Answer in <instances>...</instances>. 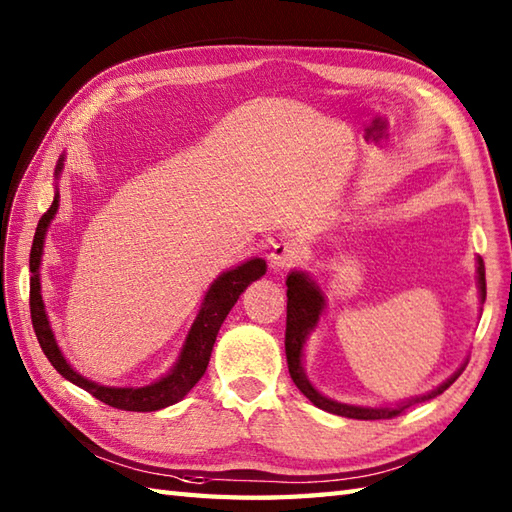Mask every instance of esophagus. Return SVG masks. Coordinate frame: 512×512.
Listing matches in <instances>:
<instances>
[{
  "label": "esophagus",
  "mask_w": 512,
  "mask_h": 512,
  "mask_svg": "<svg viewBox=\"0 0 512 512\" xmlns=\"http://www.w3.org/2000/svg\"><path fill=\"white\" fill-rule=\"evenodd\" d=\"M270 266L275 270H288L301 259V248L295 242H279L270 250Z\"/></svg>",
  "instance_id": "esophagus-1"
}]
</instances>
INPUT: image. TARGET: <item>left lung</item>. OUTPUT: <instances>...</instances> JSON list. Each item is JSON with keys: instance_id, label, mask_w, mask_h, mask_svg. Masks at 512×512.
<instances>
[{"instance_id": "8db88e82", "label": "left lung", "mask_w": 512, "mask_h": 512, "mask_svg": "<svg viewBox=\"0 0 512 512\" xmlns=\"http://www.w3.org/2000/svg\"><path fill=\"white\" fill-rule=\"evenodd\" d=\"M477 284H480V299L484 303L486 299V273H484V262L482 257H477ZM288 286V312H286V358H288V372L292 383L299 387V391L306 396L312 405H317L323 411L336 413V416L343 418H354V420H387L396 418L402 411H407L416 402H424L440 396L444 389H449L458 376L464 372V365L455 372L451 378L444 380L440 387H436L429 394L411 398L407 402H400L396 407H356V405H345V402L330 400L328 396L319 394L317 389L310 385V380L303 372V345H306L308 334L317 328L319 317L325 306L323 292L319 286L306 275V273H290L286 279Z\"/></svg>"}]
</instances>
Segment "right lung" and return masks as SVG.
I'll use <instances>...</instances> for the list:
<instances>
[{
  "label": "right lung",
  "instance_id": "1",
  "mask_svg": "<svg viewBox=\"0 0 512 512\" xmlns=\"http://www.w3.org/2000/svg\"><path fill=\"white\" fill-rule=\"evenodd\" d=\"M63 169V158L59 160L57 169H54V176L59 178ZM59 209V193H54V200L50 209L41 215L37 224L35 239H32L30 248V317H32V328H35L37 341L41 345L43 354L48 356V361L57 372L92 394L96 400L105 402V405L123 409V411H158L165 409L173 402L182 400L189 394L191 387L198 383L204 376L206 365H209V358L213 352L215 336L220 332L226 314L237 303L239 295L257 281L262 275H266V262L264 259H248V262L239 264L233 270H226L220 277H217L209 292L204 295V301L200 306L198 317H195L191 330L187 334V341L182 345V352L178 356L176 365L171 367L167 376L158 378L156 383H149L145 387H105L99 383H92L81 374H76L65 361L61 354L57 341H54V334L50 330V321L46 317V306H43L41 299V284H39V266H41V255H43V239H46V231L52 222L54 213Z\"/></svg>",
  "mask_w": 512,
  "mask_h": 512
}]
</instances>
